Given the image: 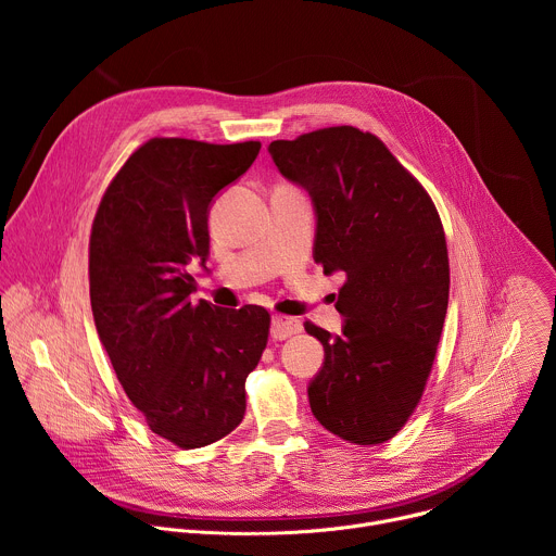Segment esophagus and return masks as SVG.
I'll return each instance as SVG.
<instances>
[{"instance_id": "34e87169", "label": "esophagus", "mask_w": 556, "mask_h": 556, "mask_svg": "<svg viewBox=\"0 0 556 556\" xmlns=\"http://www.w3.org/2000/svg\"><path fill=\"white\" fill-rule=\"evenodd\" d=\"M296 332H301V321L299 319H292V316H281V314L273 316L270 337L275 341H283V339H288V337H292Z\"/></svg>"}]
</instances>
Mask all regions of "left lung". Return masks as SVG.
I'll return each mask as SVG.
<instances>
[{
  "mask_svg": "<svg viewBox=\"0 0 556 556\" xmlns=\"http://www.w3.org/2000/svg\"><path fill=\"white\" fill-rule=\"evenodd\" d=\"M279 174L312 198L314 262L345 273L343 334L305 324L324 343L307 384L314 418L354 444H380L414 414L448 305L440 215L382 140L350 125L268 144Z\"/></svg>",
  "mask_w": 556,
  "mask_h": 556,
  "instance_id": "left-lung-1",
  "label": "left lung"
}]
</instances>
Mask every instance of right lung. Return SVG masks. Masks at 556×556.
Instances as JSON below:
<instances>
[{
    "mask_svg": "<svg viewBox=\"0 0 556 556\" xmlns=\"http://www.w3.org/2000/svg\"><path fill=\"white\" fill-rule=\"evenodd\" d=\"M262 142L151 138L110 182L90 235L99 339L149 429L180 448L228 435L247 412V378L268 343L260 305L191 301L206 268L213 198L249 172Z\"/></svg>",
    "mask_w": 556,
    "mask_h": 556,
    "instance_id": "1",
    "label": "right lung"
}]
</instances>
